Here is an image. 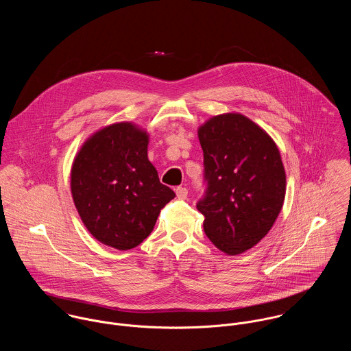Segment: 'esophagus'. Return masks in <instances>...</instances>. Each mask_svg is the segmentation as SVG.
I'll return each mask as SVG.
<instances>
[{
    "label": "esophagus",
    "instance_id": "obj_1",
    "mask_svg": "<svg viewBox=\"0 0 351 351\" xmlns=\"http://www.w3.org/2000/svg\"><path fill=\"white\" fill-rule=\"evenodd\" d=\"M176 195H177V199L180 200H185L188 197V189L184 188V186H178L176 189Z\"/></svg>",
    "mask_w": 351,
    "mask_h": 351
}]
</instances>
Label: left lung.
I'll list each match as a JSON object with an SVG mask.
<instances>
[{
    "mask_svg": "<svg viewBox=\"0 0 351 351\" xmlns=\"http://www.w3.org/2000/svg\"><path fill=\"white\" fill-rule=\"evenodd\" d=\"M205 196L197 202L204 231L219 250L255 246L281 212L287 176L274 141L249 117L223 113L199 127Z\"/></svg>",
    "mask_w": 351,
    "mask_h": 351,
    "instance_id": "left-lung-1",
    "label": "left lung"
}]
</instances>
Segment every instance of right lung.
Returning a JSON list of instances; mask_svg holds the SVG:
<instances>
[{
	"instance_id": "add662e5",
	"label": "right lung",
	"mask_w": 351,
	"mask_h": 351,
	"mask_svg": "<svg viewBox=\"0 0 351 351\" xmlns=\"http://www.w3.org/2000/svg\"><path fill=\"white\" fill-rule=\"evenodd\" d=\"M149 134L130 121L95 132L77 152L70 174L74 205L102 245L130 250L154 230L176 193L160 184L149 156Z\"/></svg>"
}]
</instances>
